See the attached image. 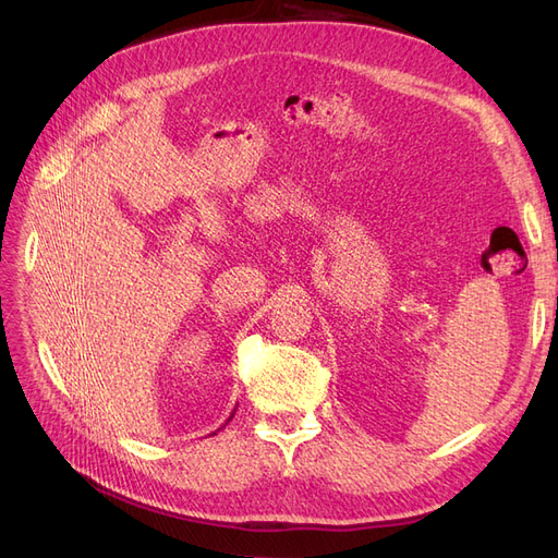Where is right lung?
Masks as SVG:
<instances>
[{
    "instance_id": "right-lung-1",
    "label": "right lung",
    "mask_w": 558,
    "mask_h": 558,
    "mask_svg": "<svg viewBox=\"0 0 558 558\" xmlns=\"http://www.w3.org/2000/svg\"><path fill=\"white\" fill-rule=\"evenodd\" d=\"M232 416H234V412H232V414H230V418H232ZM230 418H228V421H230ZM228 421H226V424H228ZM214 435H216V433H214Z\"/></svg>"
}]
</instances>
